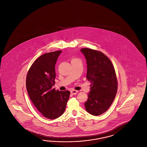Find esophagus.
I'll return each mask as SVG.
<instances>
[{
  "mask_svg": "<svg viewBox=\"0 0 147 147\" xmlns=\"http://www.w3.org/2000/svg\"><path fill=\"white\" fill-rule=\"evenodd\" d=\"M78 92V91L75 90H73L71 91V93L72 95H76Z\"/></svg>",
  "mask_w": 147,
  "mask_h": 147,
  "instance_id": "obj_1",
  "label": "esophagus"
}]
</instances>
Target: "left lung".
Wrapping results in <instances>:
<instances>
[{
	"label": "left lung",
	"mask_w": 147,
	"mask_h": 147,
	"mask_svg": "<svg viewBox=\"0 0 147 147\" xmlns=\"http://www.w3.org/2000/svg\"><path fill=\"white\" fill-rule=\"evenodd\" d=\"M81 51L87 60V79L91 82L85 108L92 115H100L115 98L118 89L115 70L110 60L102 52L88 48L81 49Z\"/></svg>",
	"instance_id": "8db88e82"
}]
</instances>
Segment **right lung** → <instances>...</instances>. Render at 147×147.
<instances>
[{
  "instance_id": "obj_1",
  "label": "right lung",
  "mask_w": 147,
  "mask_h": 147,
  "mask_svg": "<svg viewBox=\"0 0 147 147\" xmlns=\"http://www.w3.org/2000/svg\"><path fill=\"white\" fill-rule=\"evenodd\" d=\"M61 51L40 56L32 64L26 78V88L32 103L45 118L55 119L65 110L70 95L52 87L55 84V65Z\"/></svg>"
}]
</instances>
